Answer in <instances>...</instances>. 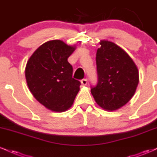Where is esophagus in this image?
<instances>
[{"instance_id": "obj_1", "label": "esophagus", "mask_w": 157, "mask_h": 157, "mask_svg": "<svg viewBox=\"0 0 157 157\" xmlns=\"http://www.w3.org/2000/svg\"><path fill=\"white\" fill-rule=\"evenodd\" d=\"M87 82H88L87 79H82V80H81V83H82V86H86V85L87 84Z\"/></svg>"}]
</instances>
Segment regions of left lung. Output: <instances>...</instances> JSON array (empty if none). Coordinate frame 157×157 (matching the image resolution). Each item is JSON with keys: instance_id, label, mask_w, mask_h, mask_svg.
Segmentation results:
<instances>
[{"instance_id": "1", "label": "left lung", "mask_w": 157, "mask_h": 157, "mask_svg": "<svg viewBox=\"0 0 157 157\" xmlns=\"http://www.w3.org/2000/svg\"><path fill=\"white\" fill-rule=\"evenodd\" d=\"M97 49V83L91 86L95 101L102 109L113 111L125 105L134 96L139 82L134 62L117 45L102 40Z\"/></svg>"}]
</instances>
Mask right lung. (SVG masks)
I'll return each instance as SVG.
<instances>
[{
    "label": "right lung",
    "instance_id": "right-lung-1",
    "mask_svg": "<svg viewBox=\"0 0 157 157\" xmlns=\"http://www.w3.org/2000/svg\"><path fill=\"white\" fill-rule=\"evenodd\" d=\"M75 48L59 40L41 45L26 64L28 87L40 103L57 112L72 105L80 91V81L72 77V66L68 58Z\"/></svg>",
    "mask_w": 157,
    "mask_h": 157
}]
</instances>
